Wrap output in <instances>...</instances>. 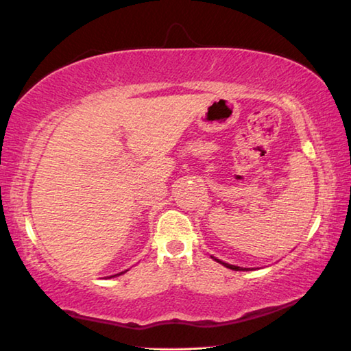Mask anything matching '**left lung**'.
<instances>
[{
    "label": "left lung",
    "instance_id": "left-lung-1",
    "mask_svg": "<svg viewBox=\"0 0 351 351\" xmlns=\"http://www.w3.org/2000/svg\"><path fill=\"white\" fill-rule=\"evenodd\" d=\"M213 260L215 261H218V263H221L223 266H226V268H229V269H232V271H247V268H240V266H234V265H229V263H224V261H221V260H218V258H215V257H212Z\"/></svg>",
    "mask_w": 351,
    "mask_h": 351
}]
</instances>
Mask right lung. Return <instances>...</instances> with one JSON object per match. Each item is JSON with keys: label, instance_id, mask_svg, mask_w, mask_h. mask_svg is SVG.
Returning <instances> with one entry per match:
<instances>
[{"label": "right lung", "instance_id": "right-lung-1", "mask_svg": "<svg viewBox=\"0 0 351 351\" xmlns=\"http://www.w3.org/2000/svg\"><path fill=\"white\" fill-rule=\"evenodd\" d=\"M121 274H123V272H121ZM121 274H116V276H121ZM116 276H112V277H116Z\"/></svg>", "mask_w": 351, "mask_h": 351}]
</instances>
